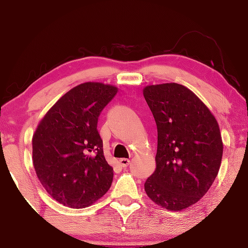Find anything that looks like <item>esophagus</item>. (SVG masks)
Segmentation results:
<instances>
[{"mask_svg": "<svg viewBox=\"0 0 248 248\" xmlns=\"http://www.w3.org/2000/svg\"><path fill=\"white\" fill-rule=\"evenodd\" d=\"M128 164H130V159H127V158H121L120 159V165L122 167H126Z\"/></svg>", "mask_w": 248, "mask_h": 248, "instance_id": "1", "label": "esophagus"}]
</instances>
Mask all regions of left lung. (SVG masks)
Here are the masks:
<instances>
[{
	"label": "left lung",
	"mask_w": 248,
	"mask_h": 248,
	"mask_svg": "<svg viewBox=\"0 0 248 248\" xmlns=\"http://www.w3.org/2000/svg\"><path fill=\"white\" fill-rule=\"evenodd\" d=\"M157 125L156 170L144 183L155 204L182 211L208 191L220 170L223 143L213 114L178 83L143 89Z\"/></svg>",
	"instance_id": "obj_1"
}]
</instances>
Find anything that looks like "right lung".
Segmentation results:
<instances>
[{"label": "right lung", "mask_w": 248, "mask_h": 248, "mask_svg": "<svg viewBox=\"0 0 248 248\" xmlns=\"http://www.w3.org/2000/svg\"><path fill=\"white\" fill-rule=\"evenodd\" d=\"M116 86L86 82L73 88L42 118L33 136V164L51 197L84 208L110 188L114 170L104 155L98 118Z\"/></svg>", "instance_id": "obj_1"}]
</instances>
